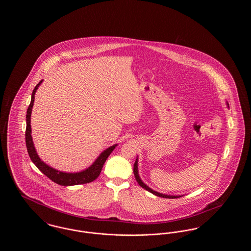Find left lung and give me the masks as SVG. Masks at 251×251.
Segmentation results:
<instances>
[{
	"mask_svg": "<svg viewBox=\"0 0 251 251\" xmlns=\"http://www.w3.org/2000/svg\"><path fill=\"white\" fill-rule=\"evenodd\" d=\"M133 174H134V177H135V179L137 180L138 184H139L142 188H145L146 190L152 193V194L155 195V196L161 197V198H166V199H177V198L180 197V196H168V195H164V194H161V193L153 191V190L151 189L149 186H147V185L144 183L143 181L141 180V179L139 178V175H138V168H137V159H136V161H135V163H134V165H133Z\"/></svg>",
	"mask_w": 251,
	"mask_h": 251,
	"instance_id": "8db88e82",
	"label": "left lung"
}]
</instances>
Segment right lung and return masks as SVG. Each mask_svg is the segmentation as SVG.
Here are the masks:
<instances>
[{"mask_svg":"<svg viewBox=\"0 0 251 251\" xmlns=\"http://www.w3.org/2000/svg\"><path fill=\"white\" fill-rule=\"evenodd\" d=\"M42 81H40L38 84H36V87L33 90L32 93V98H31V102L30 105L27 109V114H26V131H25V142H26V148L28 154L30 156L32 162L36 165V167L44 174L48 177L49 179H51L55 183L63 185V186H70V185H77V184H84V183H88L93 180H95L99 175L100 174V171L102 169V167L108 158V156L111 154V152L115 150L117 145H114L107 150H105L98 157V159L94 162V164L87 169H85L82 172L78 173H66V172H61L52 167H49L44 162L40 160V158L37 155L34 143L32 140V135H31V113H32V108L34 105V100H35V94H36V89L38 85L41 84Z\"/></svg>","mask_w":251,"mask_h":251,"instance_id":"right-lung-1","label":"right lung"}]
</instances>
